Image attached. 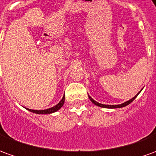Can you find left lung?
I'll return each mask as SVG.
<instances>
[{
	"mask_svg": "<svg viewBox=\"0 0 156 156\" xmlns=\"http://www.w3.org/2000/svg\"><path fill=\"white\" fill-rule=\"evenodd\" d=\"M143 90V89H141V91ZM141 91L137 93V95H135V96L133 98H131V99H129L128 101H126V102H125V103H123V104H121V105H103V104H99V103H98L97 101H95L94 99H92L91 97L89 96V98H90V100L92 101V104H94L95 105H97V106H99V107H102V108H106V109H117V108H122V107H125V106H126V105H130L133 101L137 98V96L141 92Z\"/></svg>",
	"mask_w": 156,
	"mask_h": 156,
	"instance_id": "left-lung-1",
	"label": "left lung"
}]
</instances>
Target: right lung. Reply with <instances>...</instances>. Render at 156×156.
I'll list each match as a JSON object with an SVG mask.
<instances>
[{"label":"right lung","instance_id":"right-lung-1","mask_svg":"<svg viewBox=\"0 0 156 156\" xmlns=\"http://www.w3.org/2000/svg\"><path fill=\"white\" fill-rule=\"evenodd\" d=\"M64 99H65V97H63V98L60 100V102L58 104V105H56L55 106H53V107H51V108H49V109H42V110H35V109H30L26 108V109H28L29 111H30V112L35 113V114H39V115H47V114H52V113L57 112L58 109H61V107L64 105Z\"/></svg>","mask_w":156,"mask_h":156}]
</instances>
